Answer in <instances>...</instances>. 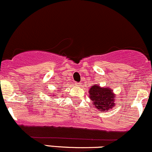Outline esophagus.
Here are the masks:
<instances>
[{"instance_id": "obj_1", "label": "esophagus", "mask_w": 152, "mask_h": 152, "mask_svg": "<svg viewBox=\"0 0 152 152\" xmlns=\"http://www.w3.org/2000/svg\"><path fill=\"white\" fill-rule=\"evenodd\" d=\"M76 83V84H75V85H76V86H81V83H77V82H76V83Z\"/></svg>"}]
</instances>
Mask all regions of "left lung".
<instances>
[{"instance_id":"left-lung-1","label":"left lung","mask_w":152,"mask_h":152,"mask_svg":"<svg viewBox=\"0 0 152 152\" xmlns=\"http://www.w3.org/2000/svg\"><path fill=\"white\" fill-rule=\"evenodd\" d=\"M90 99L96 109L105 111L112 109L114 106V95L112 91L108 88H101L99 86H93L89 90Z\"/></svg>"}]
</instances>
